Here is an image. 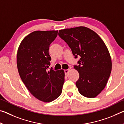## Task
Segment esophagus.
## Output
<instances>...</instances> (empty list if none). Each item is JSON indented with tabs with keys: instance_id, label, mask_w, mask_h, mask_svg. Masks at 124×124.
Here are the masks:
<instances>
[{
	"instance_id": "34e87169",
	"label": "esophagus",
	"mask_w": 124,
	"mask_h": 124,
	"mask_svg": "<svg viewBox=\"0 0 124 124\" xmlns=\"http://www.w3.org/2000/svg\"><path fill=\"white\" fill-rule=\"evenodd\" d=\"M69 71H70V69H68V70H64L65 74H68V73Z\"/></svg>"
}]
</instances>
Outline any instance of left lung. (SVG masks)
Instances as JSON below:
<instances>
[{
    "label": "left lung",
    "mask_w": 124,
    "mask_h": 124,
    "mask_svg": "<svg viewBox=\"0 0 124 124\" xmlns=\"http://www.w3.org/2000/svg\"><path fill=\"white\" fill-rule=\"evenodd\" d=\"M58 35L75 58L80 57L78 66L74 67L79 74L75 83L79 93L96 97L104 89L112 71V60L104 41L93 31L83 26L61 29Z\"/></svg>",
    "instance_id": "obj_1"
}]
</instances>
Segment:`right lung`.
<instances>
[{
	"instance_id": "obj_1",
	"label": "right lung",
	"mask_w": 124,
	"mask_h": 124,
	"mask_svg": "<svg viewBox=\"0 0 124 124\" xmlns=\"http://www.w3.org/2000/svg\"><path fill=\"white\" fill-rule=\"evenodd\" d=\"M57 33L58 31L33 32L22 40L17 54V66L23 83L33 96L44 102L59 97L64 82L63 70H47L51 60L50 45Z\"/></svg>"
}]
</instances>
